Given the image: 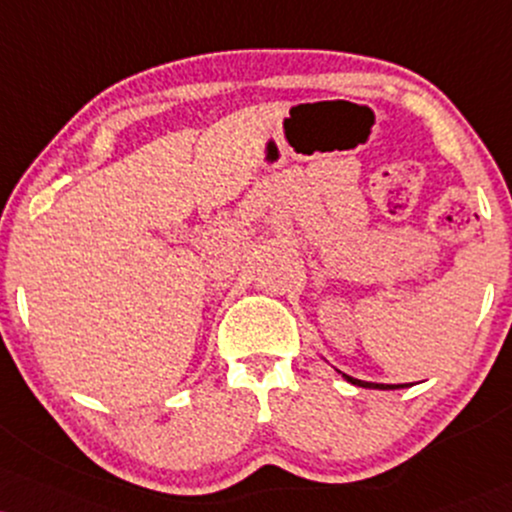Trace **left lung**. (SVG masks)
I'll return each mask as SVG.
<instances>
[{
    "label": "left lung",
    "mask_w": 512,
    "mask_h": 512,
    "mask_svg": "<svg viewBox=\"0 0 512 512\" xmlns=\"http://www.w3.org/2000/svg\"><path fill=\"white\" fill-rule=\"evenodd\" d=\"M343 379L350 381L353 386H362V389H379V391H396V389H405V386H408V384H374V381H362V379L348 377V374H343Z\"/></svg>",
    "instance_id": "8db88e82"
}]
</instances>
